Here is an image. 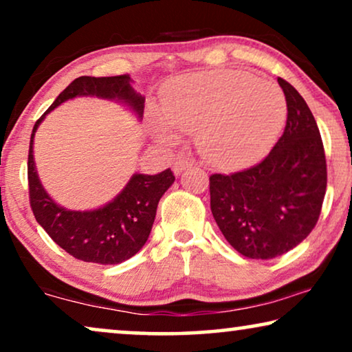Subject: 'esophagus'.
Wrapping results in <instances>:
<instances>
[{"label": "esophagus", "instance_id": "1", "mask_svg": "<svg viewBox=\"0 0 352 352\" xmlns=\"http://www.w3.org/2000/svg\"><path fill=\"white\" fill-rule=\"evenodd\" d=\"M189 166H192V162L184 160V158H179V160H176L175 165H173V173H175V175H181V173Z\"/></svg>", "mask_w": 352, "mask_h": 352}]
</instances>
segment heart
<instances>
[{
	"instance_id": "b5f03b06",
	"label": "heart",
	"mask_w": 352,
	"mask_h": 352,
	"mask_svg": "<svg viewBox=\"0 0 352 352\" xmlns=\"http://www.w3.org/2000/svg\"><path fill=\"white\" fill-rule=\"evenodd\" d=\"M287 120L282 89L240 70L181 75L160 94L151 118L158 142L173 146L177 133L194 134L201 157L219 168L254 163L271 151Z\"/></svg>"
}]
</instances>
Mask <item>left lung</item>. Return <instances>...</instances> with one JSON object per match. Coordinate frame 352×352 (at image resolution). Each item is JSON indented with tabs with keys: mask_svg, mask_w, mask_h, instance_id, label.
I'll return each instance as SVG.
<instances>
[{
	"mask_svg": "<svg viewBox=\"0 0 352 352\" xmlns=\"http://www.w3.org/2000/svg\"><path fill=\"white\" fill-rule=\"evenodd\" d=\"M287 124L269 155L232 175L210 176V206L226 240L243 256L272 259L316 228L327 189L322 138L306 100L277 78Z\"/></svg>",
	"mask_w": 352,
	"mask_h": 352,
	"instance_id": "8db88e82",
	"label": "left lung"
}]
</instances>
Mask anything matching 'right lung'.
Returning a JSON list of instances; mask_svg holds the SVG:
<instances>
[{
	"label": "right lung",
	"mask_w": 352,
	"mask_h": 352,
	"mask_svg": "<svg viewBox=\"0 0 352 352\" xmlns=\"http://www.w3.org/2000/svg\"><path fill=\"white\" fill-rule=\"evenodd\" d=\"M76 96L117 99L134 110L139 118L144 113L146 99L133 89L129 75L80 76L72 81L33 126L27 165L30 206L38 224L74 258L86 263L118 264L134 256L147 242L158 201L175 182V175L170 168L153 176L133 175L126 187L98 210L70 211L57 205L38 179L33 138L46 113Z\"/></svg>",
	"instance_id": "1"
}]
</instances>
